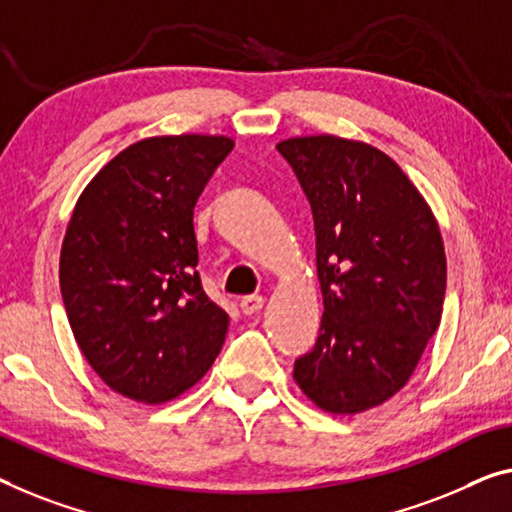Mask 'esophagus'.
<instances>
[{
  "label": "esophagus",
  "mask_w": 512,
  "mask_h": 512,
  "mask_svg": "<svg viewBox=\"0 0 512 512\" xmlns=\"http://www.w3.org/2000/svg\"><path fill=\"white\" fill-rule=\"evenodd\" d=\"M239 305H241L243 315H255V312L262 310L264 299H262V296H243Z\"/></svg>",
  "instance_id": "34e87169"
}]
</instances>
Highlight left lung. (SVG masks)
Here are the masks:
<instances>
[{
	"mask_svg": "<svg viewBox=\"0 0 512 512\" xmlns=\"http://www.w3.org/2000/svg\"><path fill=\"white\" fill-rule=\"evenodd\" d=\"M308 197L324 296L319 338L294 379L319 409L361 414L393 398L437 331L444 241L423 195L384 151L335 135L276 147Z\"/></svg>",
	"mask_w": 512,
	"mask_h": 512,
	"instance_id": "left-lung-1",
	"label": "left lung"
}]
</instances>
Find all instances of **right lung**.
I'll list each match as a JSON object with an SVG mask.
<instances>
[{"mask_svg":"<svg viewBox=\"0 0 512 512\" xmlns=\"http://www.w3.org/2000/svg\"><path fill=\"white\" fill-rule=\"evenodd\" d=\"M234 149L225 135L147 137L82 190L59 257L68 324L112 391L160 404L216 361L230 317L202 289L193 209Z\"/></svg>","mask_w":512,"mask_h":512,"instance_id":"add662e5","label":"right lung"}]
</instances>
